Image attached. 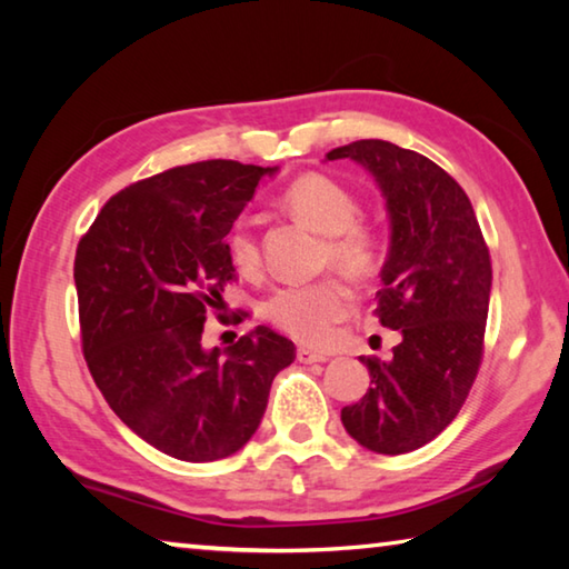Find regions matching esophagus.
Instances as JSON below:
<instances>
[{
    "mask_svg": "<svg viewBox=\"0 0 569 569\" xmlns=\"http://www.w3.org/2000/svg\"><path fill=\"white\" fill-rule=\"evenodd\" d=\"M296 359L301 361V363H323L326 359H329V356H323V353H319V351H311V349H298L296 351Z\"/></svg>",
    "mask_w": 569,
    "mask_h": 569,
    "instance_id": "esophagus-1",
    "label": "esophagus"
}]
</instances>
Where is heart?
Here are the masks:
<instances>
[{
    "label": "heart",
    "instance_id": "heart-1",
    "mask_svg": "<svg viewBox=\"0 0 569 569\" xmlns=\"http://www.w3.org/2000/svg\"><path fill=\"white\" fill-rule=\"evenodd\" d=\"M288 213L323 233L321 263L339 268L351 278L377 271L381 258V238L377 228L359 218V200L339 180L323 172H301L278 196ZM226 250L230 263L240 273H256L261 268V248L248 223L228 230ZM353 308V293L341 278L326 276L311 283L283 286L266 298L263 316L278 331L291 339L321 346L331 339L333 326L343 321Z\"/></svg>",
    "mask_w": 569,
    "mask_h": 569
}]
</instances>
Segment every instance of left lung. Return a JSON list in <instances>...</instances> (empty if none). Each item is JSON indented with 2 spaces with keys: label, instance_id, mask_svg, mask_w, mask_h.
I'll return each instance as SVG.
<instances>
[{
  "label": "left lung",
  "instance_id": "1",
  "mask_svg": "<svg viewBox=\"0 0 569 569\" xmlns=\"http://www.w3.org/2000/svg\"><path fill=\"white\" fill-rule=\"evenodd\" d=\"M377 178L391 218L373 316L397 329L393 359H366L371 387L341 421L361 447L407 455L445 431L467 401L481 356L492 258L467 192L437 162L387 140L331 150Z\"/></svg>",
  "mask_w": 569,
  "mask_h": 569
}]
</instances>
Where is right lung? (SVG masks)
Returning a JSON list of instances; mask_svg holds the SVG:
<instances>
[{"mask_svg":"<svg viewBox=\"0 0 569 569\" xmlns=\"http://www.w3.org/2000/svg\"><path fill=\"white\" fill-rule=\"evenodd\" d=\"M276 168L203 160L112 196L80 238L74 286L82 353L110 409L166 455H236L263 419L296 346L268 326L203 349L210 308L236 281L226 236Z\"/></svg>","mask_w":569,"mask_h":569,"instance_id":"right-lung-1","label":"right lung"}]
</instances>
